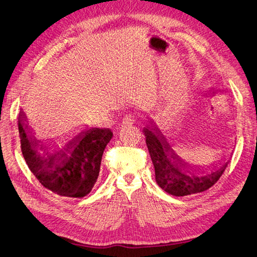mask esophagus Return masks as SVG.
Here are the masks:
<instances>
[{"label": "esophagus", "mask_w": 257, "mask_h": 257, "mask_svg": "<svg viewBox=\"0 0 257 257\" xmlns=\"http://www.w3.org/2000/svg\"><path fill=\"white\" fill-rule=\"evenodd\" d=\"M135 121H136V115L135 114H128L125 115L124 118L122 119V124H133L135 123Z\"/></svg>", "instance_id": "esophagus-1"}]
</instances>
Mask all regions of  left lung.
Wrapping results in <instances>:
<instances>
[{"instance_id":"1","label":"left lung","mask_w":257,"mask_h":257,"mask_svg":"<svg viewBox=\"0 0 257 257\" xmlns=\"http://www.w3.org/2000/svg\"><path fill=\"white\" fill-rule=\"evenodd\" d=\"M143 132L146 136L148 151L155 167L156 182L167 193L175 197H184L203 192L211 188L226 170L228 162L219 170L211 172V174L201 177L189 176L186 172H189L190 165L172 149L164 135L154 124V121L147 128H144Z\"/></svg>"}]
</instances>
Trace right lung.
<instances>
[{
  "instance_id": "1",
  "label": "right lung",
  "mask_w": 257,
  "mask_h": 257,
  "mask_svg": "<svg viewBox=\"0 0 257 257\" xmlns=\"http://www.w3.org/2000/svg\"><path fill=\"white\" fill-rule=\"evenodd\" d=\"M26 114H19L21 151L34 175L46 189L62 197L83 198L91 192L100 173L104 148L113 134L109 128H90L54 155L40 156L43 144L30 134ZM45 152V151H44Z\"/></svg>"
}]
</instances>
